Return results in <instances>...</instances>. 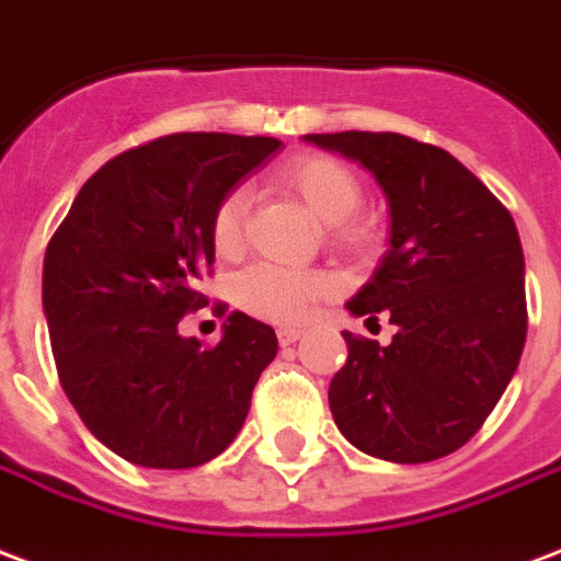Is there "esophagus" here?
<instances>
[{"label":"esophagus","mask_w":561,"mask_h":561,"mask_svg":"<svg viewBox=\"0 0 561 561\" xmlns=\"http://www.w3.org/2000/svg\"><path fill=\"white\" fill-rule=\"evenodd\" d=\"M301 334H305V329H298V325H284V329H277V341H280V346H289V343H296Z\"/></svg>","instance_id":"esophagus-1"}]
</instances>
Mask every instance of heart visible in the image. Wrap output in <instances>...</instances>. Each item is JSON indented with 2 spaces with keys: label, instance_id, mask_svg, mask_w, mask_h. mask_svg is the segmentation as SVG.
<instances>
[{
  "label": "heart",
  "instance_id": "heart-1",
  "mask_svg": "<svg viewBox=\"0 0 561 561\" xmlns=\"http://www.w3.org/2000/svg\"><path fill=\"white\" fill-rule=\"evenodd\" d=\"M272 179L277 187L305 199V206L317 218L331 224V236L341 248H350V251L365 248L370 230L353 215L362 203V185L350 173V167H343L337 158H329V154H298L293 161L280 163ZM248 206H251L248 194L241 187H232L220 196L211 211L208 239L215 253L224 260L239 256L244 248ZM236 289H239L241 308L253 317L272 322H298L329 293V280L305 268L256 265L239 277Z\"/></svg>",
  "mask_w": 561,
  "mask_h": 561
}]
</instances>
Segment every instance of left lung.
Returning a JSON list of instances; mask_svg holds the SVG:
<instances>
[{
	"instance_id": "obj_1",
	"label": "left lung",
	"mask_w": 561,
	"mask_h": 561,
	"mask_svg": "<svg viewBox=\"0 0 561 561\" xmlns=\"http://www.w3.org/2000/svg\"><path fill=\"white\" fill-rule=\"evenodd\" d=\"M374 175L388 251L346 308L388 313V346L343 331L350 358L329 386L337 431L391 463H427L478 433L526 343L523 248L508 208L445 149L403 134H308Z\"/></svg>"
}]
</instances>
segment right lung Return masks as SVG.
<instances>
[{
	"label": "right lung",
	"mask_w": 561,
	"mask_h": 561,
	"mask_svg": "<svg viewBox=\"0 0 561 561\" xmlns=\"http://www.w3.org/2000/svg\"><path fill=\"white\" fill-rule=\"evenodd\" d=\"M280 149L272 137L170 134L116 154L73 199L44 256V317L65 394L98 443L146 469L208 463L236 439L272 325L232 310L218 346L179 334L215 263L208 220Z\"/></svg>",
	"instance_id": "obj_1"
}]
</instances>
